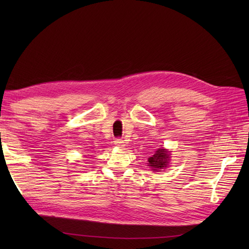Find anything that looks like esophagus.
Returning a JSON list of instances; mask_svg holds the SVG:
<instances>
[{"instance_id":"34e87169","label":"esophagus","mask_w":249,"mask_h":249,"mask_svg":"<svg viewBox=\"0 0 249 249\" xmlns=\"http://www.w3.org/2000/svg\"><path fill=\"white\" fill-rule=\"evenodd\" d=\"M114 143H115L116 146H119V147H124L125 146V142L122 139H119V138L114 140Z\"/></svg>"}]
</instances>
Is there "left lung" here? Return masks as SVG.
Masks as SVG:
<instances>
[{
  "instance_id": "8db88e82",
  "label": "left lung",
  "mask_w": 249,
  "mask_h": 249,
  "mask_svg": "<svg viewBox=\"0 0 249 249\" xmlns=\"http://www.w3.org/2000/svg\"><path fill=\"white\" fill-rule=\"evenodd\" d=\"M169 160H170V152L166 149H158L155 154L150 157L147 161H149V167L152 168L153 171H161V169L169 166Z\"/></svg>"
}]
</instances>
